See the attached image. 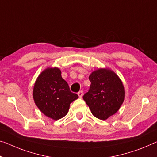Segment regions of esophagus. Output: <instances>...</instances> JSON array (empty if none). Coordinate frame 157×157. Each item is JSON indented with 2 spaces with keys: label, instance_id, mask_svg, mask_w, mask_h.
Instances as JSON below:
<instances>
[{
  "label": "esophagus",
  "instance_id": "esophagus-1",
  "mask_svg": "<svg viewBox=\"0 0 157 157\" xmlns=\"http://www.w3.org/2000/svg\"><path fill=\"white\" fill-rule=\"evenodd\" d=\"M83 91H82V90L79 91V92L78 93V97L80 98H82V96H83Z\"/></svg>",
  "mask_w": 157,
  "mask_h": 157
}]
</instances>
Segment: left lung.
<instances>
[{"mask_svg": "<svg viewBox=\"0 0 157 157\" xmlns=\"http://www.w3.org/2000/svg\"><path fill=\"white\" fill-rule=\"evenodd\" d=\"M90 86L83 100L93 116L106 120L120 109L125 99V89L117 74L109 69H99L89 76Z\"/></svg>", "mask_w": 157, "mask_h": 157, "instance_id": "8db88e82", "label": "left lung"}]
</instances>
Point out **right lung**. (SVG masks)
Returning a JSON list of instances; mask_svg holds the SVG:
<instances>
[{
  "instance_id": "1",
  "label": "right lung",
  "mask_w": 157,
  "mask_h": 157,
  "mask_svg": "<svg viewBox=\"0 0 157 157\" xmlns=\"http://www.w3.org/2000/svg\"><path fill=\"white\" fill-rule=\"evenodd\" d=\"M36 105L46 117L58 120L67 115L70 104L78 96L71 93L57 67H48L38 76L33 90Z\"/></svg>"
}]
</instances>
